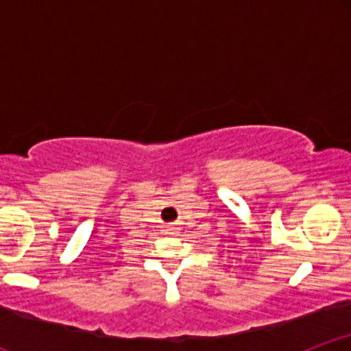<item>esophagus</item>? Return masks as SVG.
Returning <instances> with one entry per match:
<instances>
[{"instance_id":"34e87169","label":"esophagus","mask_w":351,"mask_h":351,"mask_svg":"<svg viewBox=\"0 0 351 351\" xmlns=\"http://www.w3.org/2000/svg\"><path fill=\"white\" fill-rule=\"evenodd\" d=\"M176 231V226L175 224H170V226H168V232H170V234H173V232Z\"/></svg>"}]
</instances>
